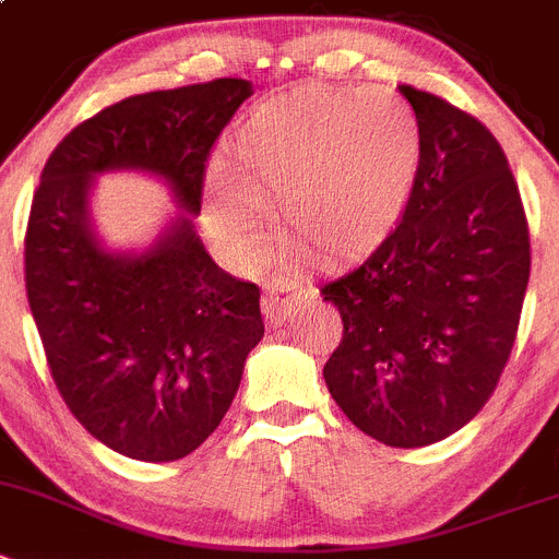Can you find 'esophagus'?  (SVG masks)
<instances>
[{
	"label": "esophagus",
	"instance_id": "1",
	"mask_svg": "<svg viewBox=\"0 0 559 559\" xmlns=\"http://www.w3.org/2000/svg\"><path fill=\"white\" fill-rule=\"evenodd\" d=\"M296 301V285L288 283V280H271V285L265 288V299H263V310L265 319L271 324H283L288 310L294 307Z\"/></svg>",
	"mask_w": 559,
	"mask_h": 559
}]
</instances>
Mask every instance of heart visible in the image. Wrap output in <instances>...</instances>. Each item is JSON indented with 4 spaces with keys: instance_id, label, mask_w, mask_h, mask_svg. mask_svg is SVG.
Segmentation results:
<instances>
[{
    "instance_id": "obj_1",
    "label": "heart",
    "mask_w": 559,
    "mask_h": 559,
    "mask_svg": "<svg viewBox=\"0 0 559 559\" xmlns=\"http://www.w3.org/2000/svg\"><path fill=\"white\" fill-rule=\"evenodd\" d=\"M421 157V124L399 91L299 88L252 110L233 166L207 179L210 224L238 258L265 252L269 210L285 238L324 263H346L388 238Z\"/></svg>"
}]
</instances>
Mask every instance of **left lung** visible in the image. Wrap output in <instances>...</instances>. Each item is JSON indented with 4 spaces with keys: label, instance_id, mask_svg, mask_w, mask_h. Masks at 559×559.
Instances as JSON below:
<instances>
[{
    "label": "left lung",
    "instance_id": "8db88e82",
    "mask_svg": "<svg viewBox=\"0 0 559 559\" xmlns=\"http://www.w3.org/2000/svg\"><path fill=\"white\" fill-rule=\"evenodd\" d=\"M421 157L396 227L321 285L343 335L324 366L337 407L385 447L438 443L477 416L504 371L530 283V224L493 132L399 85Z\"/></svg>",
    "mask_w": 559,
    "mask_h": 559
}]
</instances>
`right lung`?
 Instances as JSON below:
<instances>
[{
	"mask_svg": "<svg viewBox=\"0 0 559 559\" xmlns=\"http://www.w3.org/2000/svg\"><path fill=\"white\" fill-rule=\"evenodd\" d=\"M252 85L235 76L150 91L76 124L46 160L24 233V283L71 416L112 452L168 463L202 447L265 324L260 288L218 269L179 216L141 258L107 254L88 227L91 177L146 168L202 210L213 146Z\"/></svg>",
	"mask_w": 559,
	"mask_h": 559,
	"instance_id": "add662e5",
	"label": "right lung"
}]
</instances>
